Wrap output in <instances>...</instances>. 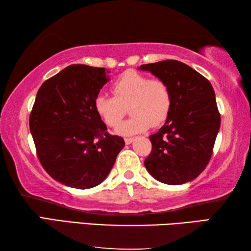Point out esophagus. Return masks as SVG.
<instances>
[{
    "label": "esophagus",
    "instance_id": "obj_1",
    "mask_svg": "<svg viewBox=\"0 0 251 251\" xmlns=\"http://www.w3.org/2000/svg\"><path fill=\"white\" fill-rule=\"evenodd\" d=\"M133 141H134V138H130V137H128V138H125V143H126V145H129V144L133 143Z\"/></svg>",
    "mask_w": 251,
    "mask_h": 251
}]
</instances>
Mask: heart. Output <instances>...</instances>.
I'll return each mask as SVG.
<instances>
[{"instance_id":"b5f03b06","label":"heart","mask_w":251,"mask_h":251,"mask_svg":"<svg viewBox=\"0 0 251 251\" xmlns=\"http://www.w3.org/2000/svg\"><path fill=\"white\" fill-rule=\"evenodd\" d=\"M114 96L99 95L95 109L109 127H117L129 107L131 116L116 129L122 136H130L159 126L171 110L172 95L166 82L148 78L137 72H127L113 84Z\"/></svg>"}]
</instances>
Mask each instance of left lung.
<instances>
[{"label":"left lung","mask_w":251,"mask_h":251,"mask_svg":"<svg viewBox=\"0 0 251 251\" xmlns=\"http://www.w3.org/2000/svg\"><path fill=\"white\" fill-rule=\"evenodd\" d=\"M168 85L171 110L164 126L150 136L151 152L144 161L156 180L181 185L206 168L220 127V114L209 80L179 61L141 65Z\"/></svg>","instance_id":"left-lung-1"}]
</instances>
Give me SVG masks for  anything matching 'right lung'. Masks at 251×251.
Here are the masks:
<instances>
[{
    "label": "right lung",
    "instance_id": "add662e5",
    "mask_svg": "<svg viewBox=\"0 0 251 251\" xmlns=\"http://www.w3.org/2000/svg\"><path fill=\"white\" fill-rule=\"evenodd\" d=\"M109 71L74 64L42 84L29 115L36 154L49 175L77 189L100 185L125 146L95 109Z\"/></svg>",
    "mask_w": 251,
    "mask_h": 251
}]
</instances>
